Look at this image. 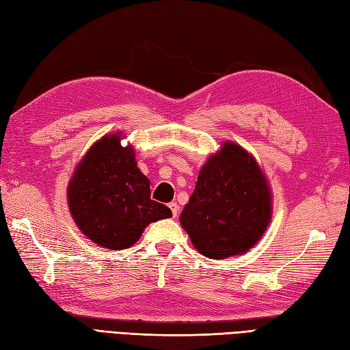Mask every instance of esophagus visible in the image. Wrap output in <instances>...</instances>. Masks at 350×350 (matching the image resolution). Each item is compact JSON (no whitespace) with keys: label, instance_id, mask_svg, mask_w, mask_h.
<instances>
[{"label":"esophagus","instance_id":"obj_1","mask_svg":"<svg viewBox=\"0 0 350 350\" xmlns=\"http://www.w3.org/2000/svg\"><path fill=\"white\" fill-rule=\"evenodd\" d=\"M169 208H170V211H172V215L176 217L178 215V211H180V208H178V204L175 202H170L169 203Z\"/></svg>","mask_w":350,"mask_h":350}]
</instances>
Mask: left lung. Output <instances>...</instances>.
I'll use <instances>...</instances> for the list:
<instances>
[{
    "mask_svg": "<svg viewBox=\"0 0 350 350\" xmlns=\"http://www.w3.org/2000/svg\"><path fill=\"white\" fill-rule=\"evenodd\" d=\"M271 219V193L248 151L226 141L199 172L180 221L204 257L239 255L257 243Z\"/></svg>",
    "mask_w": 350,
    "mask_h": 350,
    "instance_id": "8db88e82",
    "label": "left lung"
}]
</instances>
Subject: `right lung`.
<instances>
[{
    "label": "right lung",
    "mask_w": 350,
    "mask_h": 350,
    "mask_svg": "<svg viewBox=\"0 0 350 350\" xmlns=\"http://www.w3.org/2000/svg\"><path fill=\"white\" fill-rule=\"evenodd\" d=\"M66 196L77 227L105 250L131 248L150 223L172 217L163 203L151 200L150 180L136 166L133 147H122L120 132L89 148Z\"/></svg>",
    "instance_id": "right-lung-1"
}]
</instances>
